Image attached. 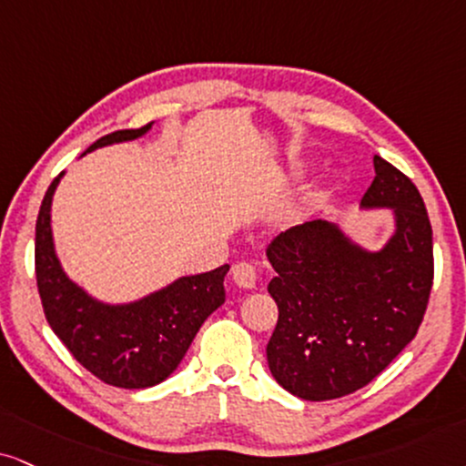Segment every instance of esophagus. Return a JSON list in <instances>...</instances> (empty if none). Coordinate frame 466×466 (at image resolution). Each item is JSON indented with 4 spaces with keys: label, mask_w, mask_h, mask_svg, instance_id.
<instances>
[{
    "label": "esophagus",
    "mask_w": 466,
    "mask_h": 466,
    "mask_svg": "<svg viewBox=\"0 0 466 466\" xmlns=\"http://www.w3.org/2000/svg\"><path fill=\"white\" fill-rule=\"evenodd\" d=\"M231 274H233L235 283H238L239 287H244V289H252V287H255V283H257V269L248 261L235 263Z\"/></svg>",
    "instance_id": "esophagus-1"
}]
</instances>
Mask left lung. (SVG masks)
<instances>
[{"mask_svg":"<svg viewBox=\"0 0 466 466\" xmlns=\"http://www.w3.org/2000/svg\"><path fill=\"white\" fill-rule=\"evenodd\" d=\"M365 207H393L398 231L380 252L352 246L329 222L277 235L268 291L279 307L268 365L296 398L324 401L370 384L415 339L434 280L432 227L404 172L373 155Z\"/></svg>","mask_w":466,"mask_h":466,"instance_id":"left-lung-1","label":"left lung"}]
</instances>
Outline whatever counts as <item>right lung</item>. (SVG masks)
Masks as SVG:
<instances>
[{
	"label": "right lung",
	"instance_id": "right-lung-1",
	"mask_svg": "<svg viewBox=\"0 0 466 466\" xmlns=\"http://www.w3.org/2000/svg\"><path fill=\"white\" fill-rule=\"evenodd\" d=\"M120 129L99 137L93 148L134 140L151 129ZM62 177V175H60ZM56 177L36 218V287L51 330L79 365L101 382L120 389H147L177 370L203 321L224 302L228 266L183 277L166 289L125 307H110L86 296L66 279L51 239V197Z\"/></svg>",
	"mask_w": 466,
	"mask_h": 466
}]
</instances>
